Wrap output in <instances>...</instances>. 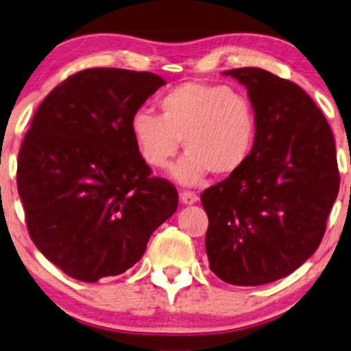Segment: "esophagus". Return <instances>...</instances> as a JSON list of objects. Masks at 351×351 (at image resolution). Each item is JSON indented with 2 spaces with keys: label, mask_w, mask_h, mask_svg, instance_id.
Listing matches in <instances>:
<instances>
[{
  "label": "esophagus",
  "mask_w": 351,
  "mask_h": 351,
  "mask_svg": "<svg viewBox=\"0 0 351 351\" xmlns=\"http://www.w3.org/2000/svg\"><path fill=\"white\" fill-rule=\"evenodd\" d=\"M180 202L184 204H195L198 202V197L197 193L186 192V190H184V192H180Z\"/></svg>",
  "instance_id": "obj_1"
}]
</instances>
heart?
<instances>
[{
	"label": "heart",
	"instance_id": "1",
	"mask_svg": "<svg viewBox=\"0 0 351 351\" xmlns=\"http://www.w3.org/2000/svg\"><path fill=\"white\" fill-rule=\"evenodd\" d=\"M161 116L136 111L130 132L147 165L165 167L180 140L186 153L172 167L182 185H197L209 171L232 174L243 165L254 142L253 109L243 95L221 85L185 82L159 99Z\"/></svg>",
	"mask_w": 351,
	"mask_h": 351
}]
</instances>
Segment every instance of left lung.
<instances>
[{
    "mask_svg": "<svg viewBox=\"0 0 351 351\" xmlns=\"http://www.w3.org/2000/svg\"><path fill=\"white\" fill-rule=\"evenodd\" d=\"M222 74L248 90L256 130L243 165L202 193L209 269L232 285L269 284L319 247L340 185L334 135L293 82L258 67Z\"/></svg>",
    "mask_w": 351,
    "mask_h": 351,
    "instance_id": "1",
    "label": "left lung"
}]
</instances>
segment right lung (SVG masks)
Instances as JSON below:
<instances>
[{"instance_id": "obj_1", "label": "right lung", "mask_w": 351, "mask_h": 351, "mask_svg": "<svg viewBox=\"0 0 351 351\" xmlns=\"http://www.w3.org/2000/svg\"><path fill=\"white\" fill-rule=\"evenodd\" d=\"M166 85L152 72L95 67L36 109L17 159V190L36 248L82 282L119 276L174 215L176 186L152 177L132 116Z\"/></svg>"}]
</instances>
